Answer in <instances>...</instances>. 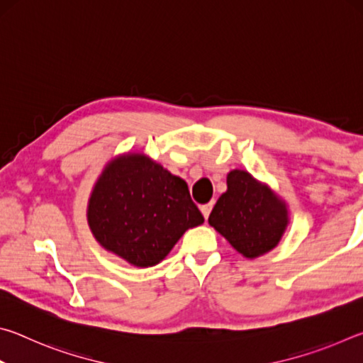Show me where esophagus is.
Returning <instances> with one entry per match:
<instances>
[{
    "label": "esophagus",
    "mask_w": 363,
    "mask_h": 363,
    "mask_svg": "<svg viewBox=\"0 0 363 363\" xmlns=\"http://www.w3.org/2000/svg\"><path fill=\"white\" fill-rule=\"evenodd\" d=\"M211 208H213V201H210V203L200 206V211H201V214H203V216H205V219H208V216H210Z\"/></svg>",
    "instance_id": "1"
}]
</instances>
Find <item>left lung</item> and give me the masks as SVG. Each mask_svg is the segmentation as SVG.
<instances>
[{"label":"left lung","mask_w":363,"mask_h":363,"mask_svg":"<svg viewBox=\"0 0 363 363\" xmlns=\"http://www.w3.org/2000/svg\"><path fill=\"white\" fill-rule=\"evenodd\" d=\"M233 250L248 259L269 253L280 243L290 224L285 200L248 171L232 169L227 190L208 218Z\"/></svg>","instance_id":"left-lung-1"}]
</instances>
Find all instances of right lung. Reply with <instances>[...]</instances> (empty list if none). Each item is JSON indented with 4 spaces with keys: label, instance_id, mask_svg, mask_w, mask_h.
Instances as JSON below:
<instances>
[{
    "label": "right lung",
    "instance_id": "obj_1",
    "mask_svg": "<svg viewBox=\"0 0 363 363\" xmlns=\"http://www.w3.org/2000/svg\"><path fill=\"white\" fill-rule=\"evenodd\" d=\"M86 218L102 248L143 269L162 262L184 232L205 220L186 181L138 152L104 167Z\"/></svg>",
    "mask_w": 363,
    "mask_h": 363
}]
</instances>
